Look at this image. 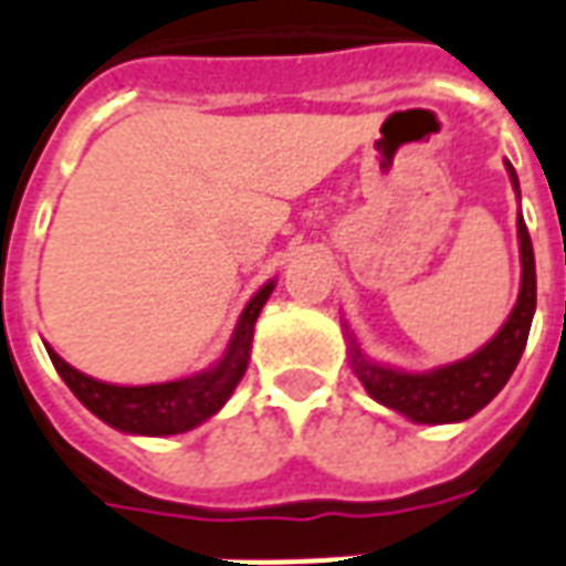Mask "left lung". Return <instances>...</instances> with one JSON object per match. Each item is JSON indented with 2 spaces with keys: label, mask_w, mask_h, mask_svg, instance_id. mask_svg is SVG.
<instances>
[{
  "label": "left lung",
  "mask_w": 566,
  "mask_h": 566,
  "mask_svg": "<svg viewBox=\"0 0 566 566\" xmlns=\"http://www.w3.org/2000/svg\"><path fill=\"white\" fill-rule=\"evenodd\" d=\"M513 190L520 193V178L516 169L507 164ZM520 229V256H522V286L516 307L501 325V331L478 348L474 355L444 367L429 369V373H406V369L385 367L369 360L355 337L348 334L352 346V369L367 388V394L381 406L406 415L415 423H457L478 415L495 394H499L513 369L520 364L525 343H528L531 318L537 307V274H534V248L525 220H516Z\"/></svg>",
  "instance_id": "obj_1"
}]
</instances>
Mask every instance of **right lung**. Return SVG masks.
Listing matches in <instances>:
<instances>
[{"label":"right lung","instance_id":"1","mask_svg":"<svg viewBox=\"0 0 566 566\" xmlns=\"http://www.w3.org/2000/svg\"><path fill=\"white\" fill-rule=\"evenodd\" d=\"M271 292H274V280L250 298L238 318L235 334L229 339L223 358L190 379L137 385V388L106 385V381L92 379L86 373L65 364L50 346H46V355L67 388L74 390V397L113 429H122L130 436H178V432L199 427L211 415H218L223 402L232 397V390L238 388V381L248 369L253 328H256V318Z\"/></svg>","mask_w":566,"mask_h":566}]
</instances>
